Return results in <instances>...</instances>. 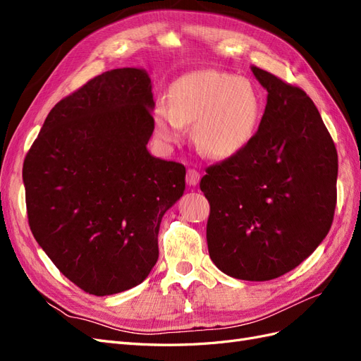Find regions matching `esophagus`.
I'll return each instance as SVG.
<instances>
[{"label": "esophagus", "instance_id": "obj_1", "mask_svg": "<svg viewBox=\"0 0 361 361\" xmlns=\"http://www.w3.org/2000/svg\"><path fill=\"white\" fill-rule=\"evenodd\" d=\"M200 182V173L194 169H190L187 171V183L190 187H195V185H199Z\"/></svg>", "mask_w": 361, "mask_h": 361}]
</instances>
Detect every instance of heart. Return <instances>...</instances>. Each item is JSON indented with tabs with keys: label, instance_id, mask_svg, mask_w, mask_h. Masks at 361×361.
Here are the masks:
<instances>
[{
	"label": "heart",
	"instance_id": "heart-1",
	"mask_svg": "<svg viewBox=\"0 0 361 361\" xmlns=\"http://www.w3.org/2000/svg\"><path fill=\"white\" fill-rule=\"evenodd\" d=\"M260 117V97L247 78L218 71H200L174 81L169 102L154 110L157 134L164 143H179L185 125L203 154L221 158L235 154L253 135Z\"/></svg>",
	"mask_w": 361,
	"mask_h": 361
}]
</instances>
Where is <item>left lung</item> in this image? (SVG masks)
I'll return each instance as SVG.
<instances>
[{
    "label": "left lung",
    "instance_id": "left-lung-1",
    "mask_svg": "<svg viewBox=\"0 0 361 361\" xmlns=\"http://www.w3.org/2000/svg\"><path fill=\"white\" fill-rule=\"evenodd\" d=\"M268 92L257 133L206 169L207 250L224 274L265 281L286 274L324 241L334 216L337 152L301 89L251 68Z\"/></svg>",
    "mask_w": 361,
    "mask_h": 361
}]
</instances>
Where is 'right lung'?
I'll return each instance as SVG.
<instances>
[{
  "mask_svg": "<svg viewBox=\"0 0 361 361\" xmlns=\"http://www.w3.org/2000/svg\"><path fill=\"white\" fill-rule=\"evenodd\" d=\"M145 69H113L61 99L24 161L28 223L61 274L97 297L140 285L158 260L164 214L185 167L152 157Z\"/></svg>",
  "mask_w": 361,
  "mask_h": 361,
  "instance_id": "right-lung-1",
  "label": "right lung"
}]
</instances>
